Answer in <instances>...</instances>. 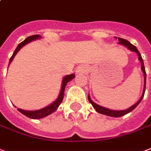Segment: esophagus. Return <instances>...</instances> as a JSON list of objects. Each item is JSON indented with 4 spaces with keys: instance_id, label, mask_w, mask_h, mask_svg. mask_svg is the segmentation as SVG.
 I'll return each instance as SVG.
<instances>
[{
    "instance_id": "esophagus-1",
    "label": "esophagus",
    "mask_w": 151,
    "mask_h": 151,
    "mask_svg": "<svg viewBox=\"0 0 151 151\" xmlns=\"http://www.w3.org/2000/svg\"><path fill=\"white\" fill-rule=\"evenodd\" d=\"M86 70H87L86 66H85V65H80V66H78L77 69H76V72L78 74H83L86 72Z\"/></svg>"
}]
</instances>
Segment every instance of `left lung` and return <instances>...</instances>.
I'll use <instances>...</instances> for the list:
<instances>
[{"mask_svg": "<svg viewBox=\"0 0 151 151\" xmlns=\"http://www.w3.org/2000/svg\"><path fill=\"white\" fill-rule=\"evenodd\" d=\"M115 38H116V39H117V38L118 39V41H119L118 43H119V44L123 45L128 50L132 51V52H135L138 55V59H139V61H140V62H141V70H142V72H143V74H144V88H143V92H142V94H141L140 99H139V100H138L135 104H133L132 106H131L130 108H128L127 109H125V110H113V109H107V108H104V107H103V106L99 105V104H97L96 103H94V102L90 99L89 93V95H88V99H89V103H90V104H92V106L93 107V109H95L99 113L104 114V115H107V116H109V117H122V116H124V115H126V114L129 113L130 112H132V111L136 109L137 106L139 105V104L141 103V101L142 100V99H143V97H144V94H145V81H146V73H145V66H144V62H143V59H142V58H141V54H140V52H139V51L137 50V47H136L134 45H132L131 42H128L127 40H126V39H123V38H117V37H115Z\"/></svg>", "mask_w": 151, "mask_h": 151, "instance_id": "obj_1", "label": "left lung"}]
</instances>
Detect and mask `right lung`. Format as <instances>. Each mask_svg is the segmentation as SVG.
I'll return each instance as SVG.
<instances>
[{
    "label": "right lung",
    "instance_id": "1",
    "mask_svg": "<svg viewBox=\"0 0 151 151\" xmlns=\"http://www.w3.org/2000/svg\"><path fill=\"white\" fill-rule=\"evenodd\" d=\"M42 37L40 35H32V36H29L27 38H25L24 41L22 42H20L16 49L14 50V53L12 55V57L10 58V62H9V65H10L11 62L13 61L14 59V56L16 54L18 53V52L19 50L21 49L22 47H24L26 44H28L29 42H32V41H34V40H37V39H39L41 38ZM75 78V74H70V75H67L63 77L62 79V86H61V90H60V93L58 94V97L57 98V99L53 101L51 104L49 105L46 106L44 108H42L41 109H38V110H34V111H29V110H24V109H18L19 112H20L21 113H23L24 115H25L26 117H29V118H32V119H40V118H42V117H45L47 116H48L50 114H52V113H54L57 109H58L59 105L61 104V103L63 100V98H64V91H65V88L67 83L69 81H70L71 80H73ZM15 107V106H14Z\"/></svg>",
    "mask_w": 151,
    "mask_h": 151
}]
</instances>
